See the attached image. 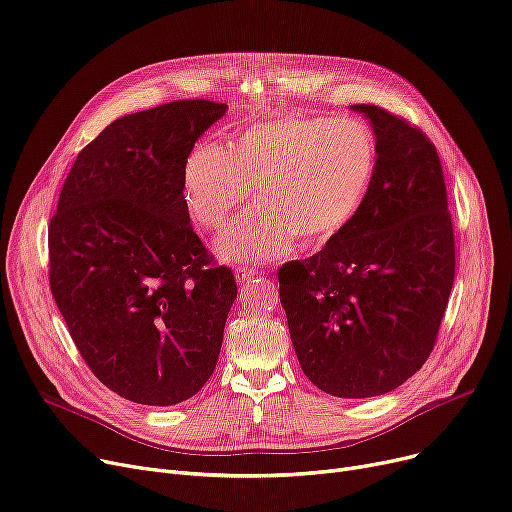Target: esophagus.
Returning <instances> with one entry per match:
<instances>
[{
  "mask_svg": "<svg viewBox=\"0 0 512 512\" xmlns=\"http://www.w3.org/2000/svg\"><path fill=\"white\" fill-rule=\"evenodd\" d=\"M261 276H259V272L257 270H247V268H238L236 270V280H238V284H251V282H255V280H259Z\"/></svg>",
  "mask_w": 512,
  "mask_h": 512,
  "instance_id": "esophagus-1",
  "label": "esophagus"
}]
</instances>
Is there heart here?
Returning <instances> with one entry per match:
<instances>
[{
    "instance_id": "1",
    "label": "heart",
    "mask_w": 512,
    "mask_h": 512,
    "mask_svg": "<svg viewBox=\"0 0 512 512\" xmlns=\"http://www.w3.org/2000/svg\"><path fill=\"white\" fill-rule=\"evenodd\" d=\"M376 167L379 150L364 123L293 113L234 133L228 148L198 142L184 161L182 188L196 224L217 230L255 186L259 207L221 232L217 251L268 261L295 240L322 249L339 238L366 205Z\"/></svg>"
}]
</instances>
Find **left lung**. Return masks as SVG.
<instances>
[{
    "label": "left lung",
    "instance_id": "8db88e82",
    "mask_svg": "<svg viewBox=\"0 0 512 512\" xmlns=\"http://www.w3.org/2000/svg\"><path fill=\"white\" fill-rule=\"evenodd\" d=\"M379 167L353 224L316 255L284 263L280 303L307 379L362 399L406 383L433 351L454 284L448 194L433 142L406 119L355 104Z\"/></svg>",
    "mask_w": 512,
    "mask_h": 512
}]
</instances>
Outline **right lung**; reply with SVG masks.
Returning a JSON list of instances; mask_svg holds the SVG:
<instances>
[{
    "mask_svg": "<svg viewBox=\"0 0 512 512\" xmlns=\"http://www.w3.org/2000/svg\"><path fill=\"white\" fill-rule=\"evenodd\" d=\"M228 104L177 100L110 123L66 175L48 228L50 288L85 364L144 406L196 395L236 299L190 226L182 167Z\"/></svg>",
    "mask_w": 512,
    "mask_h": 512,
    "instance_id": "obj_1",
    "label": "right lung"
}]
</instances>
